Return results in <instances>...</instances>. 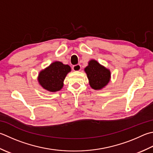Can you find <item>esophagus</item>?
<instances>
[{"label": "esophagus", "mask_w": 153, "mask_h": 153, "mask_svg": "<svg viewBox=\"0 0 153 153\" xmlns=\"http://www.w3.org/2000/svg\"><path fill=\"white\" fill-rule=\"evenodd\" d=\"M73 70L75 71H78L81 70V65L80 64H76L73 65L72 67Z\"/></svg>", "instance_id": "esophagus-1"}]
</instances>
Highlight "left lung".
<instances>
[{"mask_svg":"<svg viewBox=\"0 0 153 153\" xmlns=\"http://www.w3.org/2000/svg\"><path fill=\"white\" fill-rule=\"evenodd\" d=\"M89 81V85L94 89H101L109 83L111 73L109 70L92 59L85 68Z\"/></svg>","mask_w":153,"mask_h":153,"instance_id":"left-lung-1","label":"left lung"}]
</instances>
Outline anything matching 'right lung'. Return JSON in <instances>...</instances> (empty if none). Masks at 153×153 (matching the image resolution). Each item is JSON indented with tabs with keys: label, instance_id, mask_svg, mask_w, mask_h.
Returning <instances> with one entry per match:
<instances>
[{
	"label": "right lung",
	"instance_id": "1",
	"mask_svg": "<svg viewBox=\"0 0 153 153\" xmlns=\"http://www.w3.org/2000/svg\"><path fill=\"white\" fill-rule=\"evenodd\" d=\"M70 71L71 68L68 65L63 64L60 62H55L40 71L38 82L43 88L48 91H59L62 88L65 77Z\"/></svg>",
	"mask_w": 153,
	"mask_h": 153
}]
</instances>
